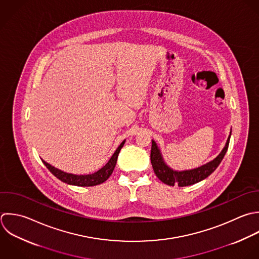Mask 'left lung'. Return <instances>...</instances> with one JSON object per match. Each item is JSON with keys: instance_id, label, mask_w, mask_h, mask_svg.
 Masks as SVG:
<instances>
[{"instance_id": "1", "label": "left lung", "mask_w": 259, "mask_h": 259, "mask_svg": "<svg viewBox=\"0 0 259 259\" xmlns=\"http://www.w3.org/2000/svg\"><path fill=\"white\" fill-rule=\"evenodd\" d=\"M231 135V134H230ZM230 135L228 137V140L226 142L225 147L221 151V153L211 162L192 169V170H185V171H176L169 168L163 161L160 151L156 146V143L152 140L151 145V152H150V160L153 167V170L156 175V177L164 184L168 186H175L176 184L179 185V187H187L194 185L196 183H199L206 178H208L221 163L222 159L224 158V155L227 152L229 141H230Z\"/></svg>"}]
</instances>
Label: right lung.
<instances>
[{"instance_id":"add662e5","label":"right lung","mask_w":259,"mask_h":259,"mask_svg":"<svg viewBox=\"0 0 259 259\" xmlns=\"http://www.w3.org/2000/svg\"><path fill=\"white\" fill-rule=\"evenodd\" d=\"M125 143V140L119 145V147L116 149L115 153L112 155V157L110 158V160L108 161V163L102 167L100 170H98L95 174L92 175H83V176H77V175H72V174H67L64 172L52 165H50L49 163H47L46 161L42 160V162L45 164V166L50 170V172L55 176L58 180H60L63 183H66L68 185H73V186H78V187H92V186H97L100 185L104 182H106L110 176L112 175L116 162H117V158L119 155V152L121 150V148L123 147Z\"/></svg>"}]
</instances>
